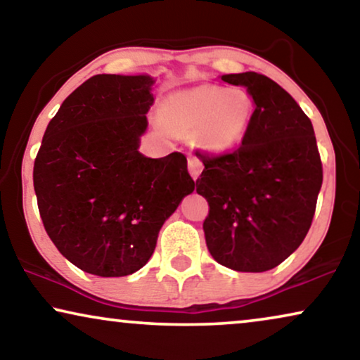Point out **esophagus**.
I'll return each instance as SVG.
<instances>
[{"instance_id": "34e87169", "label": "esophagus", "mask_w": 360, "mask_h": 360, "mask_svg": "<svg viewBox=\"0 0 360 360\" xmlns=\"http://www.w3.org/2000/svg\"><path fill=\"white\" fill-rule=\"evenodd\" d=\"M201 170H203V164H201V160L198 159V157L190 155L188 157V172H190L191 179H193V180L198 179Z\"/></svg>"}]
</instances>
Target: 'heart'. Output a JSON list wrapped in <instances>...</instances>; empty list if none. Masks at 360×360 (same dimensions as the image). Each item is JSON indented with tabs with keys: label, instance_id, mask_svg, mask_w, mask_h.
<instances>
[{
	"label": "heart",
	"instance_id": "heart-1",
	"mask_svg": "<svg viewBox=\"0 0 360 360\" xmlns=\"http://www.w3.org/2000/svg\"><path fill=\"white\" fill-rule=\"evenodd\" d=\"M255 115L254 98L243 88L196 85L170 93L160 105V121L172 132L193 136L213 155L238 150Z\"/></svg>",
	"mask_w": 360,
	"mask_h": 360
}]
</instances>
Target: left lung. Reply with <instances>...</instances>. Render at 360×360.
Returning a JSON list of instances; mask_svg holds the SVG:
<instances>
[{
    "label": "left lung",
    "mask_w": 360,
    "mask_h": 360,
    "mask_svg": "<svg viewBox=\"0 0 360 360\" xmlns=\"http://www.w3.org/2000/svg\"><path fill=\"white\" fill-rule=\"evenodd\" d=\"M254 98L255 115L238 150L198 154L196 193L210 214L203 231L216 262L265 272L300 248L311 226L323 167L313 124L292 95L255 72L221 75Z\"/></svg>",
    "instance_id": "1"
}]
</instances>
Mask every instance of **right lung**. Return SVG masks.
<instances>
[{
	"label": "right lung",
	"instance_id": "obj_1",
	"mask_svg": "<svg viewBox=\"0 0 360 360\" xmlns=\"http://www.w3.org/2000/svg\"><path fill=\"white\" fill-rule=\"evenodd\" d=\"M157 78L95 75L49 122L34 162V190L49 238L98 277H124L149 262L162 224L195 190L180 152H139Z\"/></svg>",
	"mask_w": 360,
	"mask_h": 360
}]
</instances>
